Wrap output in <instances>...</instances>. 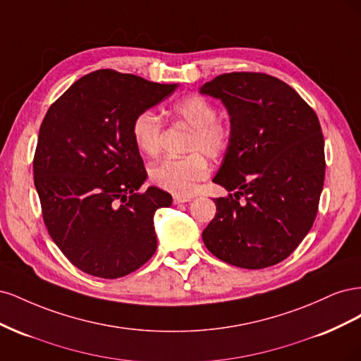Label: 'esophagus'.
Segmentation results:
<instances>
[{
	"label": "esophagus",
	"mask_w": 361,
	"mask_h": 361,
	"mask_svg": "<svg viewBox=\"0 0 361 361\" xmlns=\"http://www.w3.org/2000/svg\"><path fill=\"white\" fill-rule=\"evenodd\" d=\"M192 197H180V195H174L173 197V203L174 204H179V203H187V202H191Z\"/></svg>",
	"instance_id": "esophagus-1"
}]
</instances>
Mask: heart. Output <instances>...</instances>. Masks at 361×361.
Segmentation results:
<instances>
[{"label": "heart", "instance_id": "b5f03b06", "mask_svg": "<svg viewBox=\"0 0 361 361\" xmlns=\"http://www.w3.org/2000/svg\"><path fill=\"white\" fill-rule=\"evenodd\" d=\"M173 114L192 128L188 137L187 157L166 158L149 170V179L155 187L180 197H190L197 190L199 182L209 176L206 158H221L231 147L232 128L218 120L216 106L200 94L183 97L173 105ZM161 117L152 110L140 111L134 120V143L141 154L158 157L162 143Z\"/></svg>", "mask_w": 361, "mask_h": 361}]
</instances>
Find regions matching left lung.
<instances>
[{"label":"left lung","instance_id":"obj_1","mask_svg":"<svg viewBox=\"0 0 361 361\" xmlns=\"http://www.w3.org/2000/svg\"><path fill=\"white\" fill-rule=\"evenodd\" d=\"M200 93L221 99L232 143L214 182L206 248L233 267L262 269L293 253L313 226L325 178L324 135L316 113L290 85L260 72H232Z\"/></svg>","mask_w":361,"mask_h":361}]
</instances>
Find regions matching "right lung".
Returning a JSON list of instances; mask_svg holds the SVG:
<instances>
[{
    "label": "right lung",
    "mask_w": 361,
    "mask_h": 361,
    "mask_svg": "<svg viewBox=\"0 0 361 361\" xmlns=\"http://www.w3.org/2000/svg\"><path fill=\"white\" fill-rule=\"evenodd\" d=\"M176 87L99 69L73 82L43 118L32 159L43 221L87 274L123 277L157 251L154 214L171 195L138 191L147 173L130 126Z\"/></svg>",
    "instance_id": "obj_1"
}]
</instances>
